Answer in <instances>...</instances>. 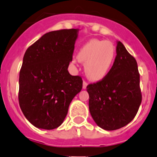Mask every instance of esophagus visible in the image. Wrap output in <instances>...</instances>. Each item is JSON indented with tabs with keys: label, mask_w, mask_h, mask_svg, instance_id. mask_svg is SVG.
I'll return each instance as SVG.
<instances>
[{
	"label": "esophagus",
	"mask_w": 157,
	"mask_h": 157,
	"mask_svg": "<svg viewBox=\"0 0 157 157\" xmlns=\"http://www.w3.org/2000/svg\"><path fill=\"white\" fill-rule=\"evenodd\" d=\"M87 85H88V83H87L86 81H83V90H86V89Z\"/></svg>",
	"instance_id": "esophagus-1"
}]
</instances>
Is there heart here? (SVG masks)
I'll return each mask as SVG.
<instances>
[{
    "mask_svg": "<svg viewBox=\"0 0 157 157\" xmlns=\"http://www.w3.org/2000/svg\"><path fill=\"white\" fill-rule=\"evenodd\" d=\"M115 47L106 40H91L79 50L77 59L84 64L86 77L92 81L103 80L110 71L115 57ZM77 60H73L74 63Z\"/></svg>",
    "mask_w": 157,
    "mask_h": 157,
    "instance_id": "obj_1",
    "label": "heart"
}]
</instances>
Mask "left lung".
Segmentation results:
<instances>
[{
    "label": "left lung",
    "instance_id": "obj_1",
    "mask_svg": "<svg viewBox=\"0 0 157 157\" xmlns=\"http://www.w3.org/2000/svg\"><path fill=\"white\" fill-rule=\"evenodd\" d=\"M117 44V56L108 75L86 87L90 114L98 126L108 131L129 123L142 98L136 60L120 41Z\"/></svg>",
    "mask_w": 157,
    "mask_h": 157
}]
</instances>
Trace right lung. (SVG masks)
I'll return each mask as SVG.
<instances>
[{
  "instance_id": "right-lung-1",
  "label": "right lung",
  "mask_w": 157,
  "mask_h": 157,
  "mask_svg": "<svg viewBox=\"0 0 157 157\" xmlns=\"http://www.w3.org/2000/svg\"><path fill=\"white\" fill-rule=\"evenodd\" d=\"M78 32V29L50 31L25 53L19 72V106L37 128L50 130L61 126L71 102L81 91V77L67 71Z\"/></svg>"
}]
</instances>
